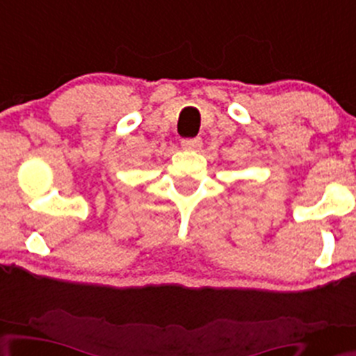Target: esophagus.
<instances>
[{"label":"esophagus","mask_w":356,"mask_h":356,"mask_svg":"<svg viewBox=\"0 0 356 356\" xmlns=\"http://www.w3.org/2000/svg\"><path fill=\"white\" fill-rule=\"evenodd\" d=\"M181 145L184 149H200L203 141H201V138H184L181 141Z\"/></svg>","instance_id":"1"}]
</instances>
